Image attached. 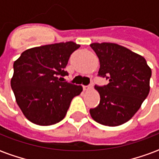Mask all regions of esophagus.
I'll return each mask as SVG.
<instances>
[{
	"label": "esophagus",
	"mask_w": 159,
	"mask_h": 159,
	"mask_svg": "<svg viewBox=\"0 0 159 159\" xmlns=\"http://www.w3.org/2000/svg\"><path fill=\"white\" fill-rule=\"evenodd\" d=\"M92 88V85H88V86H83V90L84 91H87V90Z\"/></svg>",
	"instance_id": "obj_1"
}]
</instances>
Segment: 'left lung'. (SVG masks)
<instances>
[{
    "label": "left lung",
    "instance_id": "1",
    "mask_svg": "<svg viewBox=\"0 0 159 159\" xmlns=\"http://www.w3.org/2000/svg\"><path fill=\"white\" fill-rule=\"evenodd\" d=\"M90 46L99 58L98 76L109 81L102 87L95 85L101 100L90 114L101 125H120L134 116L148 97L151 68L144 57L123 46L112 43Z\"/></svg>",
    "mask_w": 159,
    "mask_h": 159
}]
</instances>
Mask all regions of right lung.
<instances>
[{
  "mask_svg": "<svg viewBox=\"0 0 159 159\" xmlns=\"http://www.w3.org/2000/svg\"><path fill=\"white\" fill-rule=\"evenodd\" d=\"M79 44L53 43L24 51L15 61L11 85L19 107L29 120L51 125L64 118L73 97L82 86L61 82L67 76L64 68Z\"/></svg>",
  "mask_w": 159,
  "mask_h": 159,
  "instance_id": "obj_1",
  "label": "right lung"
}]
</instances>
